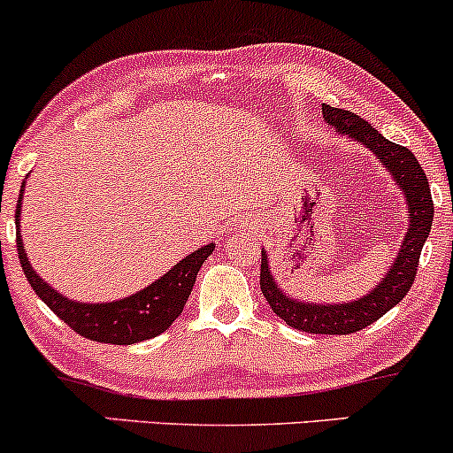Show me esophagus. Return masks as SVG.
<instances>
[{"instance_id": "esophagus-1", "label": "esophagus", "mask_w": 453, "mask_h": 453, "mask_svg": "<svg viewBox=\"0 0 453 453\" xmlns=\"http://www.w3.org/2000/svg\"><path fill=\"white\" fill-rule=\"evenodd\" d=\"M245 223H247V219H242V226H245Z\"/></svg>"}]
</instances>
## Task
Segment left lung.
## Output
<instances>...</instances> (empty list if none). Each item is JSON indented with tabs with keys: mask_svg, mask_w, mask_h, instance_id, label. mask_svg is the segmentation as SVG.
Returning <instances> with one entry per match:
<instances>
[{
	"mask_svg": "<svg viewBox=\"0 0 453 453\" xmlns=\"http://www.w3.org/2000/svg\"><path fill=\"white\" fill-rule=\"evenodd\" d=\"M322 116H325V122H329L331 128H335V133L365 146L379 158L380 165L389 172L391 180L395 182L406 200L409 227H406L404 238L400 242V251L395 253L382 280L359 299L342 303H314L301 301L296 296L288 295L277 283V277L273 275L266 251H262L260 288L271 310L292 329L325 333V335H348V333L365 329L372 322L379 320L380 316H385L411 290L417 275L421 250H424V242L428 241L430 234L434 206H432L428 178H426L419 161L409 148L389 142L376 128H372L364 118L346 111V109L322 105Z\"/></svg>",
	"mask_w": 453,
	"mask_h": 453,
	"instance_id": "8db88e82",
	"label": "left lung"
}]
</instances>
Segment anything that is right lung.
<instances>
[{
	"label": "right lung",
	"mask_w": 453,
	"mask_h": 453,
	"mask_svg": "<svg viewBox=\"0 0 453 453\" xmlns=\"http://www.w3.org/2000/svg\"><path fill=\"white\" fill-rule=\"evenodd\" d=\"M25 180L21 185L17 202V250L19 260H21L23 273L27 281L32 283L34 292L44 301V305L62 318L73 331L88 340L103 342V344L128 346L137 342L150 340V337L161 335L172 326V322L182 314V307L188 299L196 283L197 271H200L206 257L215 251V245L200 247L197 251L188 253L178 265H173L165 275L154 280L150 286L124 296V299L105 301V303H81L68 299L66 295L58 292L56 288L49 286L47 281L34 271L29 265L27 253L23 250L21 238V206H23Z\"/></svg>",
	"instance_id": "right-lung-1"
}]
</instances>
